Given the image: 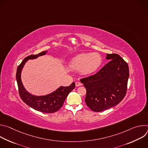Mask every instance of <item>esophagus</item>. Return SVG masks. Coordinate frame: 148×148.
<instances>
[{"label": "esophagus", "mask_w": 148, "mask_h": 148, "mask_svg": "<svg viewBox=\"0 0 148 148\" xmlns=\"http://www.w3.org/2000/svg\"><path fill=\"white\" fill-rule=\"evenodd\" d=\"M82 86V84L79 82H75V86L76 87H79V86Z\"/></svg>", "instance_id": "obj_1"}]
</instances>
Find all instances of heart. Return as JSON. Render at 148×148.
Listing matches in <instances>:
<instances>
[{"label":"heart","mask_w":148,"mask_h":148,"mask_svg":"<svg viewBox=\"0 0 148 148\" xmlns=\"http://www.w3.org/2000/svg\"><path fill=\"white\" fill-rule=\"evenodd\" d=\"M101 62L102 58L98 53H83L74 57L70 62L69 67L74 71L88 75L95 72Z\"/></svg>","instance_id":"1"}]
</instances>
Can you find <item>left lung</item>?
Returning a JSON list of instances; mask_svg holds the SVG:
<instances>
[{
	"label": "left lung",
	"mask_w": 148,
	"mask_h": 148,
	"mask_svg": "<svg viewBox=\"0 0 148 148\" xmlns=\"http://www.w3.org/2000/svg\"><path fill=\"white\" fill-rule=\"evenodd\" d=\"M109 62L95 74L80 81L86 88L85 101L94 112L115 107L125 97L130 75L128 65L119 55L107 54Z\"/></svg>",
	"instance_id": "1"
}]
</instances>
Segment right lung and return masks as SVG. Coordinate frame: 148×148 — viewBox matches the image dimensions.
Masks as SVG:
<instances>
[{
  "mask_svg": "<svg viewBox=\"0 0 148 148\" xmlns=\"http://www.w3.org/2000/svg\"><path fill=\"white\" fill-rule=\"evenodd\" d=\"M46 53V51H43L38 54L30 55L26 57L18 66L16 77L20 97L25 103L36 111L45 113H53L61 108L69 94L75 88V82H73L69 87L61 86L50 94L36 96L32 95L26 90L21 80V73L26 61L28 60L34 59L39 56L45 55Z\"/></svg>",
  "mask_w": 148,
  "mask_h": 148,
  "instance_id": "obj_1",
  "label": "right lung"
}]
</instances>
